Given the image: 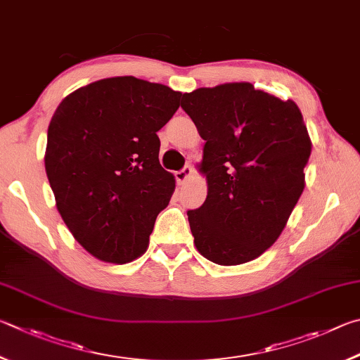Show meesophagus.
Here are the masks:
<instances>
[{
    "label": "esophagus",
    "instance_id": "obj_1",
    "mask_svg": "<svg viewBox=\"0 0 360 360\" xmlns=\"http://www.w3.org/2000/svg\"><path fill=\"white\" fill-rule=\"evenodd\" d=\"M193 175V167L191 166H185L181 170H179V172L175 174V179H176V184L179 185H184L185 181L190 179V176Z\"/></svg>",
    "mask_w": 360,
    "mask_h": 360
}]
</instances>
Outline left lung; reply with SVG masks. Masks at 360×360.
I'll return each instance as SVG.
<instances>
[{
    "label": "left lung",
    "instance_id": "8db88e82",
    "mask_svg": "<svg viewBox=\"0 0 360 360\" xmlns=\"http://www.w3.org/2000/svg\"><path fill=\"white\" fill-rule=\"evenodd\" d=\"M204 139L207 199L188 212L194 245L219 266L259 257L285 229L305 188L311 141L294 101L232 82L185 93Z\"/></svg>",
    "mask_w": 360,
    "mask_h": 360
}]
</instances>
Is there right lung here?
I'll return each mask as SVG.
<instances>
[{"label":"right lung","mask_w":360,"mask_h":360,"mask_svg":"<svg viewBox=\"0 0 360 360\" xmlns=\"http://www.w3.org/2000/svg\"><path fill=\"white\" fill-rule=\"evenodd\" d=\"M180 91L124 77L82 86L56 107L44 162L56 209L99 261L126 264L148 248L175 176L160 164L156 132L180 107Z\"/></svg>","instance_id":"right-lung-1"}]
</instances>
